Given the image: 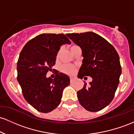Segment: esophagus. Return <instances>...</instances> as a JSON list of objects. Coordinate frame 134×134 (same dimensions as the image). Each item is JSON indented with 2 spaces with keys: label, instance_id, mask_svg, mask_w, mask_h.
Here are the masks:
<instances>
[{
  "label": "esophagus",
  "instance_id": "esophagus-1",
  "mask_svg": "<svg viewBox=\"0 0 134 134\" xmlns=\"http://www.w3.org/2000/svg\"><path fill=\"white\" fill-rule=\"evenodd\" d=\"M75 80V77H73V76H70V82H73Z\"/></svg>",
  "mask_w": 134,
  "mask_h": 134
}]
</instances>
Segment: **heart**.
<instances>
[{"label": "heart", "instance_id": "obj_1", "mask_svg": "<svg viewBox=\"0 0 134 134\" xmlns=\"http://www.w3.org/2000/svg\"><path fill=\"white\" fill-rule=\"evenodd\" d=\"M79 46H76V45H72V46L70 47V51L71 52H72L74 49H76V47H78ZM59 52H58V54H57V57L59 56ZM61 71L63 73H65V74H68V75H70L73 73L75 71V67L73 66L72 65H64L63 66L61 67Z\"/></svg>", "mask_w": 134, "mask_h": 134}]
</instances>
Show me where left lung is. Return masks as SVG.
Masks as SVG:
<instances>
[{"label": "left lung", "mask_w": 134, "mask_h": 134, "mask_svg": "<svg viewBox=\"0 0 134 134\" xmlns=\"http://www.w3.org/2000/svg\"><path fill=\"white\" fill-rule=\"evenodd\" d=\"M66 35L82 49L83 63L78 76L92 79L89 85L85 82L77 92L79 103L89 111L102 110L113 99L120 82L121 68L118 52L106 39L94 32Z\"/></svg>", "instance_id": "8db88e82"}]
</instances>
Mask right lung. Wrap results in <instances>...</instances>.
<instances>
[{
    "mask_svg": "<svg viewBox=\"0 0 134 134\" xmlns=\"http://www.w3.org/2000/svg\"><path fill=\"white\" fill-rule=\"evenodd\" d=\"M65 43L71 42L64 34H40L29 40L19 54L17 80L24 98L40 112L46 113L58 107L63 90L70 85V79L63 73L57 72L54 79L46 77Z\"/></svg>",
    "mask_w": 134,
    "mask_h": 134,
    "instance_id": "1",
    "label": "right lung"
}]
</instances>
